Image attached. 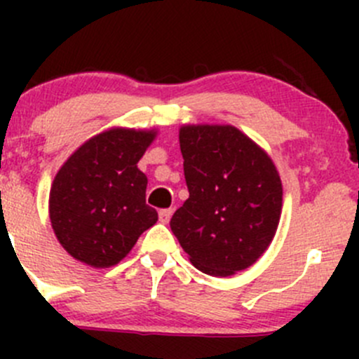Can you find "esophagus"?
Segmentation results:
<instances>
[{
  "label": "esophagus",
  "mask_w": 359,
  "mask_h": 359,
  "mask_svg": "<svg viewBox=\"0 0 359 359\" xmlns=\"http://www.w3.org/2000/svg\"><path fill=\"white\" fill-rule=\"evenodd\" d=\"M159 222L163 224H168L170 219H172V210L170 208H165V210H159Z\"/></svg>",
  "instance_id": "1"
}]
</instances>
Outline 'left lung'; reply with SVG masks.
Returning <instances> with one entry per match:
<instances>
[{
	"label": "left lung",
	"instance_id": "1",
	"mask_svg": "<svg viewBox=\"0 0 359 359\" xmlns=\"http://www.w3.org/2000/svg\"><path fill=\"white\" fill-rule=\"evenodd\" d=\"M189 198L170 220L201 273L227 278L253 266L276 234L283 186L269 154L233 125L179 128Z\"/></svg>",
	"mask_w": 359,
	"mask_h": 359
}]
</instances>
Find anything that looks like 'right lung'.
<instances>
[{
	"mask_svg": "<svg viewBox=\"0 0 359 359\" xmlns=\"http://www.w3.org/2000/svg\"><path fill=\"white\" fill-rule=\"evenodd\" d=\"M156 137L158 128L111 126L86 139L55 173L48 217L72 259L93 269L116 266L158 222L137 166Z\"/></svg>",
	"mask_w": 359,
	"mask_h": 359,
	"instance_id": "add662e5",
	"label": "right lung"
}]
</instances>
